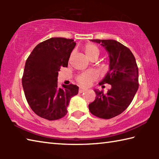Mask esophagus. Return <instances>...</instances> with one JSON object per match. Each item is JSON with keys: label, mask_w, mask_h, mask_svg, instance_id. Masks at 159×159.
Returning a JSON list of instances; mask_svg holds the SVG:
<instances>
[{"label": "esophagus", "mask_w": 159, "mask_h": 159, "mask_svg": "<svg viewBox=\"0 0 159 159\" xmlns=\"http://www.w3.org/2000/svg\"><path fill=\"white\" fill-rule=\"evenodd\" d=\"M87 90V89H85V88H79V93H83V92H85V91H86Z\"/></svg>", "instance_id": "34e87169"}]
</instances>
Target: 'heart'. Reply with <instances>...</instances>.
<instances>
[{"mask_svg": "<svg viewBox=\"0 0 159 159\" xmlns=\"http://www.w3.org/2000/svg\"><path fill=\"white\" fill-rule=\"evenodd\" d=\"M85 54L88 59L92 57L95 54H98L99 55V49L98 48L93 44H88L84 48ZM98 78V74L94 71H88L85 72L78 77V82L80 85L88 86L92 83L94 80L97 79Z\"/></svg>", "mask_w": 159, "mask_h": 159, "instance_id": "heart-1", "label": "heart"}]
</instances>
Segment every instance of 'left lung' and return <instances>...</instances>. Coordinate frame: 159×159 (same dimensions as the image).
<instances>
[{
  "label": "left lung",
  "mask_w": 159,
  "mask_h": 159,
  "mask_svg": "<svg viewBox=\"0 0 159 159\" xmlns=\"http://www.w3.org/2000/svg\"><path fill=\"white\" fill-rule=\"evenodd\" d=\"M90 41L100 44L109 55V70L100 84L108 83L111 88L104 94L94 90L95 101L88 107L97 117L109 119L121 114L128 108L138 90V68L130 50L115 40L94 39Z\"/></svg>",
  "instance_id": "1"
}]
</instances>
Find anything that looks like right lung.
<instances>
[{
	"mask_svg": "<svg viewBox=\"0 0 159 159\" xmlns=\"http://www.w3.org/2000/svg\"><path fill=\"white\" fill-rule=\"evenodd\" d=\"M76 44L73 39L51 38L37 45L26 61L23 89L29 106L40 117L49 120L64 117L70 99L79 93L76 85L57 86L58 72L68 66Z\"/></svg>",
	"mask_w": 159,
	"mask_h": 159,
	"instance_id": "right-lung-1",
	"label": "right lung"
}]
</instances>
